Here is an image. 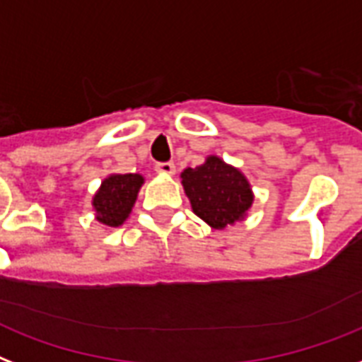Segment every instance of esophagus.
I'll return each mask as SVG.
<instances>
[{
	"label": "esophagus",
	"mask_w": 362,
	"mask_h": 362,
	"mask_svg": "<svg viewBox=\"0 0 362 362\" xmlns=\"http://www.w3.org/2000/svg\"><path fill=\"white\" fill-rule=\"evenodd\" d=\"M155 170L158 173H164V175H173L175 173V164L173 162H158Z\"/></svg>",
	"instance_id": "1"
}]
</instances>
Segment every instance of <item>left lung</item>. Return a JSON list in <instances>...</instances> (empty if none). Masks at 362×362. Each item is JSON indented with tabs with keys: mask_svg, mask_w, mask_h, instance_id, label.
Here are the masks:
<instances>
[{
	"mask_svg": "<svg viewBox=\"0 0 362 362\" xmlns=\"http://www.w3.org/2000/svg\"><path fill=\"white\" fill-rule=\"evenodd\" d=\"M181 179L192 211L217 230L242 221L253 204L245 175L217 156H207L202 166L187 168Z\"/></svg>",
	"mask_w": 362,
	"mask_h": 362,
	"instance_id": "1",
	"label": "left lung"
}]
</instances>
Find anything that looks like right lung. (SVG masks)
Instances as JSON below:
<instances>
[{
	"label": "right lung",
	"instance_id": "obj_1",
	"mask_svg": "<svg viewBox=\"0 0 362 362\" xmlns=\"http://www.w3.org/2000/svg\"><path fill=\"white\" fill-rule=\"evenodd\" d=\"M141 185L143 177L139 173H117L103 179L102 187L92 200V206L96 209V219L107 226L122 225L136 204Z\"/></svg>",
	"mask_w": 362,
	"mask_h": 362
}]
</instances>
